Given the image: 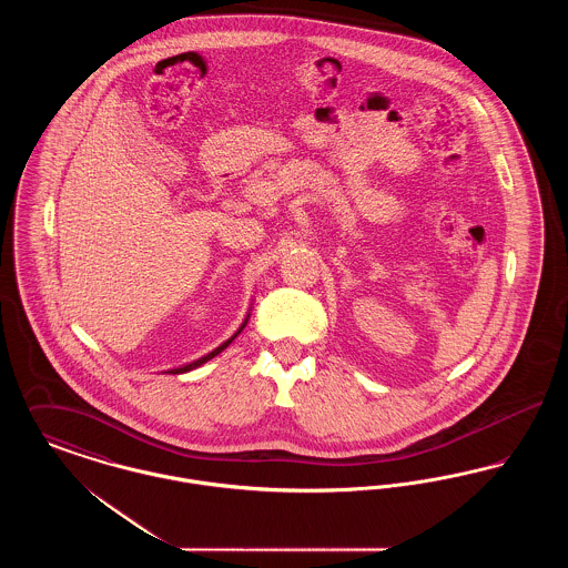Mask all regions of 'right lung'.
Returning <instances> with one entry per match:
<instances>
[{"instance_id": "add662e5", "label": "right lung", "mask_w": 568, "mask_h": 568, "mask_svg": "<svg viewBox=\"0 0 568 568\" xmlns=\"http://www.w3.org/2000/svg\"><path fill=\"white\" fill-rule=\"evenodd\" d=\"M246 322H248V315H246V320H244L243 325L239 327V332H236V334H234L232 338H227V341H225L223 345H219V347H216V349H213V352L206 353L204 357H200V359H195V362H191V364H185V366H181V368H174V371H170V373H172V375H183V373H190V371H193V368H197V366L206 364L209 359H213V357H215V355H219V353L223 352L225 347H230V343H232V341H234V338H236V336H239V334L243 332V327L244 325H246Z\"/></svg>"}]
</instances>
